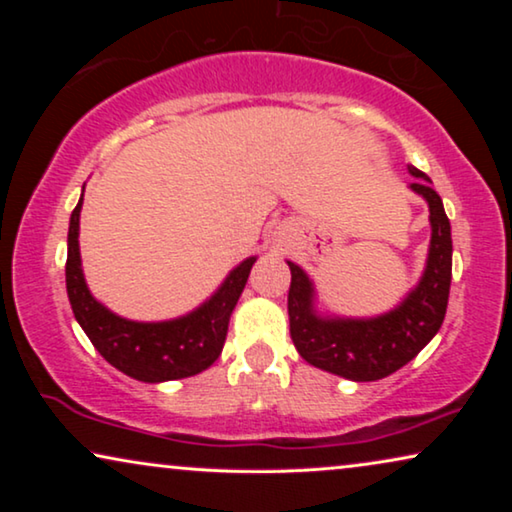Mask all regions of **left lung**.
<instances>
[{
	"label": "left lung",
	"instance_id": "left-lung-1",
	"mask_svg": "<svg viewBox=\"0 0 512 512\" xmlns=\"http://www.w3.org/2000/svg\"><path fill=\"white\" fill-rule=\"evenodd\" d=\"M410 188L429 202L431 247L417 289L377 319H321L312 310V282L289 261L291 340L307 363L354 382L382 380L415 359L445 319L452 282V233L443 200L422 170L410 167Z\"/></svg>",
	"mask_w": 512,
	"mask_h": 512
}]
</instances>
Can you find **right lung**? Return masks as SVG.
I'll return each mask as SVG.
<instances>
[{
	"mask_svg": "<svg viewBox=\"0 0 512 512\" xmlns=\"http://www.w3.org/2000/svg\"><path fill=\"white\" fill-rule=\"evenodd\" d=\"M81 202L74 207L67 235V296L74 317L93 347L121 373L139 382H167L198 375L219 359L226 342L228 321L247 284L256 258L237 265L205 305L174 321L139 324L116 317L90 296L79 256Z\"/></svg>",
	"mask_w": 512,
	"mask_h": 512,
	"instance_id": "add662e5",
	"label": "right lung"
}]
</instances>
